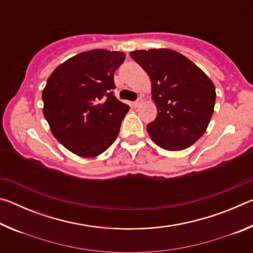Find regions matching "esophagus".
Masks as SVG:
<instances>
[{
  "label": "esophagus",
  "mask_w": 253,
  "mask_h": 253,
  "mask_svg": "<svg viewBox=\"0 0 253 253\" xmlns=\"http://www.w3.org/2000/svg\"><path fill=\"white\" fill-rule=\"evenodd\" d=\"M143 102V98L142 97H139L138 99H137L135 102H134V107H138V106H140V104H142Z\"/></svg>",
  "instance_id": "esophagus-1"
}]
</instances>
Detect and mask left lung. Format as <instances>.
I'll return each instance as SVG.
<instances>
[{
  "mask_svg": "<svg viewBox=\"0 0 253 253\" xmlns=\"http://www.w3.org/2000/svg\"><path fill=\"white\" fill-rule=\"evenodd\" d=\"M130 57L152 83L155 121L147 125L153 142L166 151H182L203 136L215 105L212 80L185 55L170 49L136 50Z\"/></svg>",
  "mask_w": 253,
  "mask_h": 253,
  "instance_id": "left-lung-1",
  "label": "left lung"
}]
</instances>
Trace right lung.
<instances>
[{"label":"right lung","mask_w":253,"mask_h":253,"mask_svg":"<svg viewBox=\"0 0 253 253\" xmlns=\"http://www.w3.org/2000/svg\"><path fill=\"white\" fill-rule=\"evenodd\" d=\"M122 51L81 52L55 68L42 90L50 130L68 151L96 157L116 140L129 106L114 96Z\"/></svg>","instance_id":"1"}]
</instances>
